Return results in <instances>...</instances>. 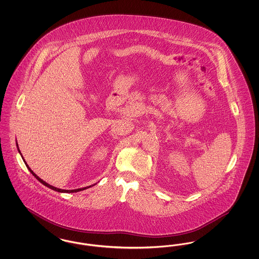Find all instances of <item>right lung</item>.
Listing matches in <instances>:
<instances>
[{
  "mask_svg": "<svg viewBox=\"0 0 259 259\" xmlns=\"http://www.w3.org/2000/svg\"><path fill=\"white\" fill-rule=\"evenodd\" d=\"M16 147H17V149H18V152L20 153V155H21V157H22V159L24 161L25 165L27 166V168H28V170L31 172V174L37 179V181L39 182V183H41L42 185H46L47 187H49L50 189H52V190H55V191H57V192H64V193H73V192H78V191H81V190H84V189H87V188H89V187H91V186H93L94 185H89V186H87V187H82V188H77V189H72V190H68V189H60V188H57V187H55V186H52V185H49L48 183H46L45 181H42L40 178H38L37 175L35 174V172H33L32 170H31V168L27 165V163H26V161L24 160V158H23V156H22V154H21V152H20V150H19V148H18V145H17V142H16ZM96 185V184H95Z\"/></svg>",
  "mask_w": 259,
  "mask_h": 259,
  "instance_id": "obj_1",
  "label": "right lung"
}]
</instances>
